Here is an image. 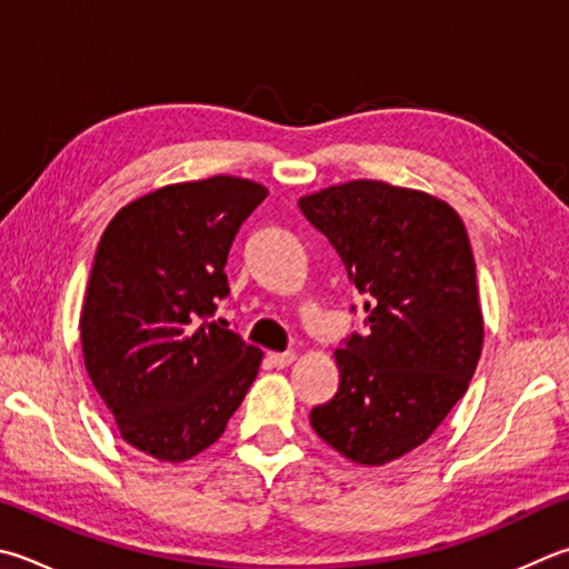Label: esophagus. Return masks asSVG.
I'll list each match as a JSON object with an SVG mask.
<instances>
[{"label":"esophagus","instance_id":"1","mask_svg":"<svg viewBox=\"0 0 569 569\" xmlns=\"http://www.w3.org/2000/svg\"><path fill=\"white\" fill-rule=\"evenodd\" d=\"M296 360L293 350H286V353H268V363L273 368H288Z\"/></svg>","mask_w":569,"mask_h":569}]
</instances>
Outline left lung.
<instances>
[{"label":"left lung","mask_w":569,"mask_h":569,"mask_svg":"<svg viewBox=\"0 0 569 569\" xmlns=\"http://www.w3.org/2000/svg\"><path fill=\"white\" fill-rule=\"evenodd\" d=\"M298 206L366 296V330L336 350L340 386L311 426L348 460L386 465L432 436L478 368L468 231L446 201L386 181L328 186Z\"/></svg>","instance_id":"obj_1"}]
</instances>
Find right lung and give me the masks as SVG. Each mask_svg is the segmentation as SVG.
<instances>
[{"label": "right lung", "mask_w": 569, "mask_h": 569, "mask_svg": "<svg viewBox=\"0 0 569 569\" xmlns=\"http://www.w3.org/2000/svg\"><path fill=\"white\" fill-rule=\"evenodd\" d=\"M266 186L211 177L163 186L113 216L97 246L81 350L121 438L181 462L213 446L263 353L213 320L223 268Z\"/></svg>", "instance_id": "add662e5"}]
</instances>
